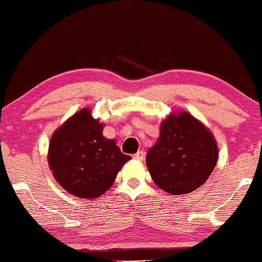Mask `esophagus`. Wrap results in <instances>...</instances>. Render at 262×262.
Segmentation results:
<instances>
[{
	"label": "esophagus",
	"instance_id": "1",
	"mask_svg": "<svg viewBox=\"0 0 262 262\" xmlns=\"http://www.w3.org/2000/svg\"><path fill=\"white\" fill-rule=\"evenodd\" d=\"M134 159L142 161L145 159V152H144V151H137V152L134 155Z\"/></svg>",
	"mask_w": 262,
	"mask_h": 262
}]
</instances>
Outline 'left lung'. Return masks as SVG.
Returning <instances> with one entry per match:
<instances>
[{"instance_id":"obj_1","label":"left lung","mask_w":262,"mask_h":262,"mask_svg":"<svg viewBox=\"0 0 262 262\" xmlns=\"http://www.w3.org/2000/svg\"><path fill=\"white\" fill-rule=\"evenodd\" d=\"M217 159V141L211 130L189 112L179 111L161 121L158 141L147 151L146 165L160 189L178 195L203 185Z\"/></svg>"}]
</instances>
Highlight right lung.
Masks as SVG:
<instances>
[{
    "mask_svg": "<svg viewBox=\"0 0 262 262\" xmlns=\"http://www.w3.org/2000/svg\"><path fill=\"white\" fill-rule=\"evenodd\" d=\"M103 128L91 108H82L51 136L48 150L51 174L73 195L93 199L106 193L131 159L121 152L115 140L103 136Z\"/></svg>",
    "mask_w": 262,
    "mask_h": 262,
    "instance_id": "add662e5",
    "label": "right lung"
}]
</instances>
